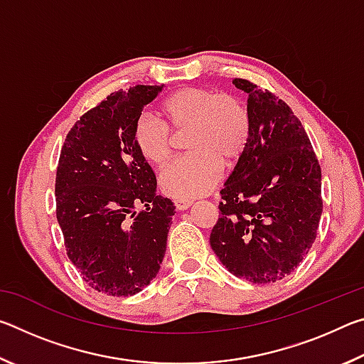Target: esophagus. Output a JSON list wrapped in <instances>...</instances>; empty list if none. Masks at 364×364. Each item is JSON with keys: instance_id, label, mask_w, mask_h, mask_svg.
<instances>
[{"instance_id": "esophagus-1", "label": "esophagus", "mask_w": 364, "mask_h": 364, "mask_svg": "<svg viewBox=\"0 0 364 364\" xmlns=\"http://www.w3.org/2000/svg\"><path fill=\"white\" fill-rule=\"evenodd\" d=\"M193 205V200H175V207H176V210H180V212H183V210H188V208Z\"/></svg>"}]
</instances>
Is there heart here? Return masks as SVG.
I'll return each mask as SVG.
<instances>
[{
	"label": "heart",
	"mask_w": 364,
	"mask_h": 364,
	"mask_svg": "<svg viewBox=\"0 0 364 364\" xmlns=\"http://www.w3.org/2000/svg\"><path fill=\"white\" fill-rule=\"evenodd\" d=\"M162 122L141 115L133 125L134 146L147 164L162 167L171 154L173 132H186L188 156L165 167L160 188L173 199L189 200L208 193L221 175L245 151L250 136V114L236 96L217 90L186 86L160 102Z\"/></svg>",
	"instance_id": "1"
}]
</instances>
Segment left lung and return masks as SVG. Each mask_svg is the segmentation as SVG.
<instances>
[{"label":"left lung","mask_w":364,"mask_h":364,"mask_svg":"<svg viewBox=\"0 0 364 364\" xmlns=\"http://www.w3.org/2000/svg\"><path fill=\"white\" fill-rule=\"evenodd\" d=\"M250 136L220 191L210 245L223 267L254 284L281 281L299 267L316 239L323 212L321 167L287 104L249 80Z\"/></svg>","instance_id":"obj_1"}]
</instances>
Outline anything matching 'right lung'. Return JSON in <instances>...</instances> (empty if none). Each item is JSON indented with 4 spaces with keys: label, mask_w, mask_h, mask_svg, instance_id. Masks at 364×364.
Returning <instances> with one entry per match:
<instances>
[{
    "label": "right lung",
    "mask_w": 364,
    "mask_h": 364,
    "mask_svg": "<svg viewBox=\"0 0 364 364\" xmlns=\"http://www.w3.org/2000/svg\"><path fill=\"white\" fill-rule=\"evenodd\" d=\"M160 86L117 91L70 128L56 173V217L70 262L97 292L128 297L156 278L173 202L157 196L133 125Z\"/></svg>",
    "instance_id": "add662e5"
}]
</instances>
